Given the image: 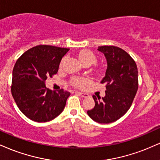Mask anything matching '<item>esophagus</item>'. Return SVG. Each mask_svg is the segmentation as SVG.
<instances>
[{
	"label": "esophagus",
	"mask_w": 160,
	"mask_h": 160,
	"mask_svg": "<svg viewBox=\"0 0 160 160\" xmlns=\"http://www.w3.org/2000/svg\"><path fill=\"white\" fill-rule=\"evenodd\" d=\"M77 94H78L79 95H80L82 98H88V95L87 93H84V92H76Z\"/></svg>",
	"instance_id": "obj_1"
}]
</instances>
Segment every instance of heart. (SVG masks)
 Returning a JSON list of instances; mask_svg holds the SVG:
<instances>
[{
  "label": "heart",
  "mask_w": 160,
  "mask_h": 160,
  "mask_svg": "<svg viewBox=\"0 0 160 160\" xmlns=\"http://www.w3.org/2000/svg\"><path fill=\"white\" fill-rule=\"evenodd\" d=\"M78 57L81 62H89L92 65L96 62L95 55L92 51H88V50H84V51H80L78 54ZM88 80L86 78H74L72 80V85L79 88L83 87L84 86L88 83Z\"/></svg>",
  "instance_id": "obj_1"
}]
</instances>
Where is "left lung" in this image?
Instances as JSON below:
<instances>
[{
  "label": "left lung",
  "mask_w": 160,
  "mask_h": 160,
  "mask_svg": "<svg viewBox=\"0 0 160 160\" xmlns=\"http://www.w3.org/2000/svg\"><path fill=\"white\" fill-rule=\"evenodd\" d=\"M107 68L101 83L106 84L104 97L93 95L95 106L87 114L101 124H109L122 117L131 106L138 90V68L135 61L124 50L115 46H101Z\"/></svg>",
  "instance_id": "1"
}]
</instances>
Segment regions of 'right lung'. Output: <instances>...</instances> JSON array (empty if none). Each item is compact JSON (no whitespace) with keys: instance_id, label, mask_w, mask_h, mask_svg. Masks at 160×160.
<instances>
[{"instance_id":"right-lung-1","label":"right lung","mask_w":160,"mask_h":160,"mask_svg":"<svg viewBox=\"0 0 160 160\" xmlns=\"http://www.w3.org/2000/svg\"><path fill=\"white\" fill-rule=\"evenodd\" d=\"M69 48L51 45L32 48L19 57L12 71L11 92L25 116L36 122L53 120L65 108L70 92L52 91L45 80L59 70V63Z\"/></svg>"}]
</instances>
